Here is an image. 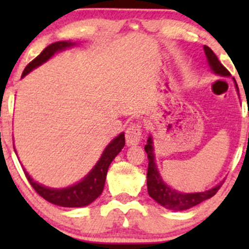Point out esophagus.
<instances>
[{
    "instance_id": "1",
    "label": "esophagus",
    "mask_w": 249,
    "mask_h": 249,
    "mask_svg": "<svg viewBox=\"0 0 249 249\" xmlns=\"http://www.w3.org/2000/svg\"><path fill=\"white\" fill-rule=\"evenodd\" d=\"M141 139H142V130H141V125L132 124L131 126L126 130V144L127 145L139 144Z\"/></svg>"
}]
</instances>
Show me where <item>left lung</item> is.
<instances>
[{"mask_svg": "<svg viewBox=\"0 0 249 249\" xmlns=\"http://www.w3.org/2000/svg\"><path fill=\"white\" fill-rule=\"evenodd\" d=\"M203 50H205L206 59H207L208 66L212 70V72L214 74L219 77H230V72L220 64V61L218 60V57L215 56L214 53L212 52L211 48L207 46H203ZM236 91L238 95V87L236 84L235 79ZM144 150L148 155V172H147V188H148V194L152 197L153 200H155L159 205H161L162 207L167 208V210L172 211H184L189 210V208L194 207V206L199 205L205 200L211 199L215 193L219 190L220 185L223 184V182H220L219 184H217L215 187L211 188V189L206 190V192H200V193H182L178 192V190L173 189L170 187L167 183L164 182L162 177L160 176L159 170H158L157 162H155V154H154V145H153V137L152 135H149L147 140V144L144 145Z\"/></svg>", "mask_w": 249, "mask_h": 249, "instance_id": "left-lung-1", "label": "left lung"}]
</instances>
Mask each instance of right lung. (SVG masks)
Masks as SVG:
<instances>
[{
	"instance_id": "obj_1",
	"label": "right lung",
	"mask_w": 249,
	"mask_h": 249,
	"mask_svg": "<svg viewBox=\"0 0 249 249\" xmlns=\"http://www.w3.org/2000/svg\"><path fill=\"white\" fill-rule=\"evenodd\" d=\"M76 46H78L77 42L71 41H60L52 43L50 46H48L36 59L32 60V61L25 67L21 78H24L26 74H29L30 72L34 71L35 69L41 66L42 64L47 62L48 60L52 56H54L56 53L62 52V50L69 49V48ZM124 145L125 136L124 132H122V134H119L117 137H114V139L110 141L108 145L105 148V150L101 154V158H100L99 161L95 164V166L90 170L89 173H88L83 179H80L79 182L74 183V184L66 188L46 187V185L37 183L36 180L26 172L25 169L24 172L27 180L30 182V184L32 185V188H34L44 200H47L48 202L61 206V207H84V206L90 205L92 201H95V200L102 194L105 182H106L107 171H108L110 162H112L113 160H114V158L119 154L120 150L124 148Z\"/></svg>"
}]
</instances>
